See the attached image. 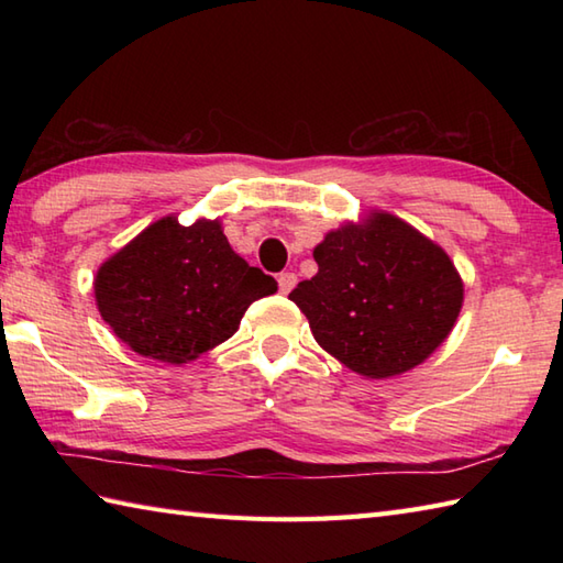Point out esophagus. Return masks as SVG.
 <instances>
[{
    "label": "esophagus",
    "mask_w": 563,
    "mask_h": 563,
    "mask_svg": "<svg viewBox=\"0 0 563 563\" xmlns=\"http://www.w3.org/2000/svg\"><path fill=\"white\" fill-rule=\"evenodd\" d=\"M278 285H280V292L288 295V292L295 288V285H297V275L290 273V271L280 273V275H278Z\"/></svg>",
    "instance_id": "obj_1"
}]
</instances>
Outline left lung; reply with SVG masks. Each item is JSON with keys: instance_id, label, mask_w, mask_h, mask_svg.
<instances>
[{"instance_id": "8db88e82", "label": "left lung", "mask_w": 563, "mask_h": 563, "mask_svg": "<svg viewBox=\"0 0 563 563\" xmlns=\"http://www.w3.org/2000/svg\"><path fill=\"white\" fill-rule=\"evenodd\" d=\"M314 261L317 275L290 300L321 349L357 375L382 379L421 365L460 317L464 285L450 256L389 212L329 232Z\"/></svg>"}]
</instances>
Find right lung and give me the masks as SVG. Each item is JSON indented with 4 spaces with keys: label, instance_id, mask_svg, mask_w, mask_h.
Listing matches in <instances>:
<instances>
[{
    "label": "right lung",
    "instance_id": "add662e5",
    "mask_svg": "<svg viewBox=\"0 0 563 563\" xmlns=\"http://www.w3.org/2000/svg\"><path fill=\"white\" fill-rule=\"evenodd\" d=\"M275 290L271 275L234 254L218 220L184 227L162 218L93 278L99 312L115 336L172 365L230 339L249 305Z\"/></svg>",
    "mask_w": 563,
    "mask_h": 563
}]
</instances>
